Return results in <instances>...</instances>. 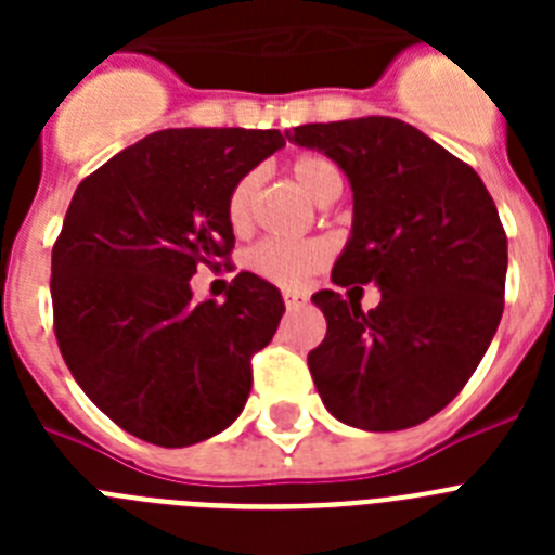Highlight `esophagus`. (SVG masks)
<instances>
[{
  "instance_id": "esophagus-1",
  "label": "esophagus",
  "mask_w": 555,
  "mask_h": 555,
  "mask_svg": "<svg viewBox=\"0 0 555 555\" xmlns=\"http://www.w3.org/2000/svg\"><path fill=\"white\" fill-rule=\"evenodd\" d=\"M283 302H286L288 311H300V308H306V297L297 292H286L283 294Z\"/></svg>"
}]
</instances>
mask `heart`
<instances>
[{"mask_svg":"<svg viewBox=\"0 0 555 555\" xmlns=\"http://www.w3.org/2000/svg\"><path fill=\"white\" fill-rule=\"evenodd\" d=\"M292 178L297 180L302 191L313 203H325L333 194H341V171L331 158L320 155V152H306L292 160ZM261 191V175L258 171H247L235 180L228 197V222L233 230H247L253 222V208ZM255 272H261L263 278L283 286H300L311 278L313 272H320L327 263V247L322 242H267L261 247H255L249 255Z\"/></svg>","mask_w":555,"mask_h":555,"instance_id":"1","label":"heart"}]
</instances>
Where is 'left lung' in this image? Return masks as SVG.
Here are the masks:
<instances>
[{"label":"left lung","instance_id":"8db88e82","mask_svg":"<svg viewBox=\"0 0 555 555\" xmlns=\"http://www.w3.org/2000/svg\"><path fill=\"white\" fill-rule=\"evenodd\" d=\"M297 146L325 152L352 189V230L336 286H372L361 311L336 292L311 302L327 333L308 352L338 423L403 430L464 389L503 317L508 244L483 180L416 127L389 116L300 125Z\"/></svg>","mask_w":555,"mask_h":555}]
</instances>
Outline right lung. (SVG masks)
Segmentation results:
<instances>
[{
    "label": "right lung",
    "instance_id": "obj_1",
    "mask_svg": "<svg viewBox=\"0 0 555 555\" xmlns=\"http://www.w3.org/2000/svg\"><path fill=\"white\" fill-rule=\"evenodd\" d=\"M283 146L281 130H158L77 185L52 249L57 347L127 434L189 448L244 411L249 358L272 341L283 297L242 272L222 306L197 302L191 278L233 249L235 180Z\"/></svg>",
    "mask_w": 555,
    "mask_h": 555
}]
</instances>
